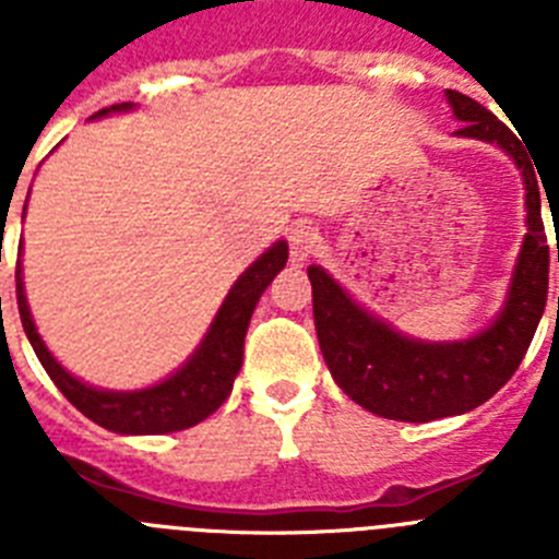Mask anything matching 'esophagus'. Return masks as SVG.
Listing matches in <instances>:
<instances>
[{"instance_id":"obj_1","label":"esophagus","mask_w":559,"mask_h":559,"mask_svg":"<svg viewBox=\"0 0 559 559\" xmlns=\"http://www.w3.org/2000/svg\"><path fill=\"white\" fill-rule=\"evenodd\" d=\"M288 246H290V260H294L296 265L305 263V260L316 251V246H319V229L305 224V221H299V224L290 226Z\"/></svg>"}]
</instances>
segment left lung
I'll use <instances>...</instances> for the list:
<instances>
[{
  "mask_svg": "<svg viewBox=\"0 0 559 559\" xmlns=\"http://www.w3.org/2000/svg\"><path fill=\"white\" fill-rule=\"evenodd\" d=\"M445 100L462 122L453 136L501 147L521 170L526 190V235L496 319L467 338H412L360 308L322 265L308 269L316 335L330 374L358 406L400 423L453 417L487 403L521 367L549 294V243L540 215V192L546 187L540 190L532 153L473 97L445 88Z\"/></svg>",
  "mask_w": 559,
  "mask_h": 559,
  "instance_id": "1",
  "label": "left lung"
}]
</instances>
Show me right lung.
<instances>
[{
  "label": "right lung",
  "mask_w": 559,
  "mask_h": 559,
  "mask_svg": "<svg viewBox=\"0 0 559 559\" xmlns=\"http://www.w3.org/2000/svg\"><path fill=\"white\" fill-rule=\"evenodd\" d=\"M133 108H136L133 103H117V106L97 111L95 117L133 111ZM285 263H288V243L276 240L271 249L257 257L243 274L237 276L224 305L212 319L210 330L204 333L199 347L192 349L190 358L159 383L133 389V392L88 386L58 364L56 355L49 353L44 338L38 335L33 313H29L27 296H24L22 260L16 263L19 316H22L24 333H27L29 344L36 349L38 360L52 378V383L92 423L114 433H133V437L185 431V428L199 426L201 419L210 417L212 412H218L221 403L229 397L237 372L243 367V341L251 313H254L257 302L271 285V280L285 269Z\"/></svg>",
  "instance_id": "add662e5"
}]
</instances>
